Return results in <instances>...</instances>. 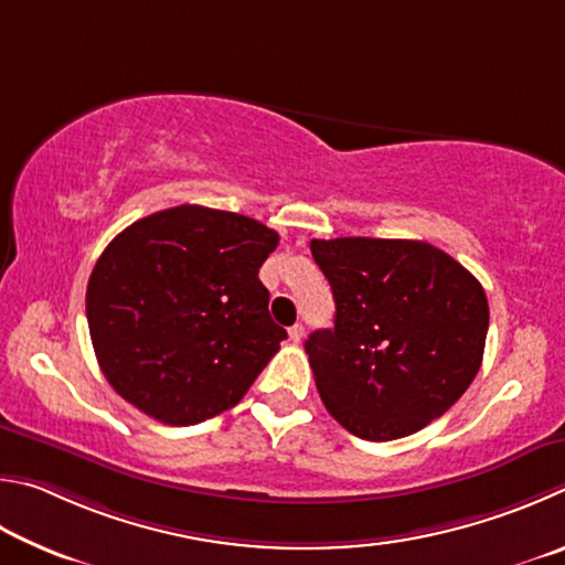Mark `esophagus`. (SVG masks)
Segmentation results:
<instances>
[{
  "mask_svg": "<svg viewBox=\"0 0 565 565\" xmlns=\"http://www.w3.org/2000/svg\"><path fill=\"white\" fill-rule=\"evenodd\" d=\"M288 334H290V342L300 344V342H302V338H305V328H302V324L298 322V324H292V328L288 330Z\"/></svg>",
  "mask_w": 565,
  "mask_h": 565,
  "instance_id": "1",
  "label": "esophagus"
}]
</instances>
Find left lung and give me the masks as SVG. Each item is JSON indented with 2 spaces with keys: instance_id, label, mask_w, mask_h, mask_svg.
Returning <instances> with one entry per match:
<instances>
[{
  "instance_id": "8db88e82",
  "label": "left lung",
  "mask_w": 565,
  "mask_h": 565,
  "mask_svg": "<svg viewBox=\"0 0 565 565\" xmlns=\"http://www.w3.org/2000/svg\"><path fill=\"white\" fill-rule=\"evenodd\" d=\"M334 298V328L305 342L324 407L354 437L427 427L477 377L489 332L481 282L422 241L310 243Z\"/></svg>"
}]
</instances>
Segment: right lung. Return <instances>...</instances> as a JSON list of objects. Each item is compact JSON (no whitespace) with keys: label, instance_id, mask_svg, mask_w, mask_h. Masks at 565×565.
Segmentation results:
<instances>
[{"label":"right lung","instance_id":"1","mask_svg":"<svg viewBox=\"0 0 565 565\" xmlns=\"http://www.w3.org/2000/svg\"><path fill=\"white\" fill-rule=\"evenodd\" d=\"M277 241L255 217L203 205L168 207L118 233L86 288L108 384L173 427L235 407L288 338L257 277Z\"/></svg>","mask_w":565,"mask_h":565}]
</instances>
